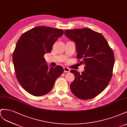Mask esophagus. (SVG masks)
Segmentation results:
<instances>
[{
	"mask_svg": "<svg viewBox=\"0 0 127 127\" xmlns=\"http://www.w3.org/2000/svg\"><path fill=\"white\" fill-rule=\"evenodd\" d=\"M70 70L68 67H64V72H67V73H68V72H70Z\"/></svg>",
	"mask_w": 127,
	"mask_h": 127,
	"instance_id": "34e87169",
	"label": "esophagus"
}]
</instances>
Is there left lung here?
<instances>
[{
  "mask_svg": "<svg viewBox=\"0 0 127 127\" xmlns=\"http://www.w3.org/2000/svg\"><path fill=\"white\" fill-rule=\"evenodd\" d=\"M64 34L75 43L77 58L85 64L81 74L75 70L70 71L75 76L70 85L71 92L79 99H92L106 88L112 78L113 50L102 34L90 29L67 30Z\"/></svg>",
  "mask_w": 127,
  "mask_h": 127,
  "instance_id": "8db88e82",
  "label": "left lung"
}]
</instances>
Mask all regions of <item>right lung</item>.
<instances>
[{
	"label": "right lung",
	"mask_w": 127,
	"mask_h": 127,
	"mask_svg": "<svg viewBox=\"0 0 127 127\" xmlns=\"http://www.w3.org/2000/svg\"><path fill=\"white\" fill-rule=\"evenodd\" d=\"M64 33L62 30L41 26L24 32L13 54L16 77L22 88L32 95L41 96L50 92L63 67L49 68L43 55L52 51L54 43Z\"/></svg>",
	"instance_id": "obj_1"
}]
</instances>
